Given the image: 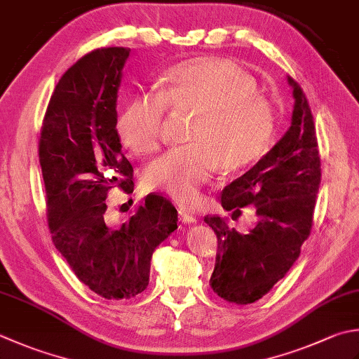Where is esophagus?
<instances>
[{"label": "esophagus", "mask_w": 359, "mask_h": 359, "mask_svg": "<svg viewBox=\"0 0 359 359\" xmlns=\"http://www.w3.org/2000/svg\"><path fill=\"white\" fill-rule=\"evenodd\" d=\"M179 217H180L182 222H187V224L196 222V216L193 213L187 212V210H184V208H179Z\"/></svg>", "instance_id": "obj_1"}]
</instances>
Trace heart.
Wrapping results in <instances>:
<instances>
[{
  "label": "heart",
  "mask_w": 359,
  "mask_h": 359,
  "mask_svg": "<svg viewBox=\"0 0 359 359\" xmlns=\"http://www.w3.org/2000/svg\"><path fill=\"white\" fill-rule=\"evenodd\" d=\"M193 111L187 138L154 160L144 172L147 187L180 203H193L219 165L240 171L268 151L273 110L258 93L254 77L231 60L198 57L171 67L161 91L132 96L116 118L121 143L140 156L156 152L168 115Z\"/></svg>",
  "instance_id": "obj_1"
}]
</instances>
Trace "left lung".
I'll return each mask as SVG.
<instances>
[{"mask_svg": "<svg viewBox=\"0 0 359 359\" xmlns=\"http://www.w3.org/2000/svg\"><path fill=\"white\" fill-rule=\"evenodd\" d=\"M292 86V124L283 138L241 177L222 189L221 203L231 219L254 205L259 221L248 235L229 226L227 217H203L217 238L210 286L230 304H254L282 280L311 233L320 157L316 126L304 90Z\"/></svg>", "mask_w": 359, "mask_h": 359, "instance_id": "left-lung-1", "label": "left lung"}]
</instances>
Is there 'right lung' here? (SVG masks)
Wrapping results in <instances>:
<instances>
[{"mask_svg": "<svg viewBox=\"0 0 359 359\" xmlns=\"http://www.w3.org/2000/svg\"><path fill=\"white\" fill-rule=\"evenodd\" d=\"M129 48H97L55 86L39 138L53 243L81 282L107 300L132 299L149 283L157 245L177 229L170 199L151 193L129 221H105L107 194L133 191V168L116 133V96Z\"/></svg>", "mask_w": 359, "mask_h": 359, "instance_id": "1", "label": "right lung"}]
</instances>
